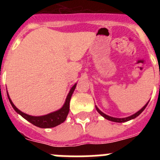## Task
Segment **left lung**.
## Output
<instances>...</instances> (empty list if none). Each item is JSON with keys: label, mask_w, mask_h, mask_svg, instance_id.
<instances>
[{"label": "left lung", "mask_w": 160, "mask_h": 160, "mask_svg": "<svg viewBox=\"0 0 160 160\" xmlns=\"http://www.w3.org/2000/svg\"><path fill=\"white\" fill-rule=\"evenodd\" d=\"M148 102L147 103L146 105L144 106V107H142V108L141 109V110H139V111H138V112L135 113V114H132V115H131V116H129V117H127V118H114V117L109 116V115H107V114H104V113H103V112H102V111H100L99 109L98 108V107H96V106H95V107H96V110H97L98 112L99 113V114H101L102 116L104 117V118H107V119L110 120V121H112V122H128V121H129V120L133 119V118H136L137 116H138V115H139V114H140L141 113H142V111H144V109L146 108V107H147V106H148Z\"/></svg>", "instance_id": "1"}]
</instances>
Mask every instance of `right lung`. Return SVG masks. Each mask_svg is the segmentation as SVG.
Returning <instances> with one entry per match:
<instances>
[{
    "mask_svg": "<svg viewBox=\"0 0 160 160\" xmlns=\"http://www.w3.org/2000/svg\"><path fill=\"white\" fill-rule=\"evenodd\" d=\"M76 85L77 83L73 85L72 88L70 89V92L68 94L67 97H66V102H65L64 105L61 109H59L58 111H56L54 112H52L50 114H46V115H42V116H32V115H29L27 114H25L20 110H18L14 104L12 103V100L10 99V98L8 96V94L7 93L8 95V100L10 102L11 105H12V108L15 110L16 112L18 114H21L24 118L29 121L32 124H33L36 127L41 128H54L56 126L59 125V124L62 123L66 119L68 114H69V111H70V101L71 98V96L73 94V92L75 90Z\"/></svg>",
    "mask_w": 160,
    "mask_h": 160,
    "instance_id": "add662e5",
    "label": "right lung"
}]
</instances>
